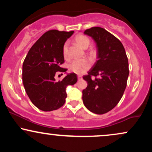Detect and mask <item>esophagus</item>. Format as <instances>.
<instances>
[{
  "instance_id": "1",
  "label": "esophagus",
  "mask_w": 152,
  "mask_h": 152,
  "mask_svg": "<svg viewBox=\"0 0 152 152\" xmlns=\"http://www.w3.org/2000/svg\"><path fill=\"white\" fill-rule=\"evenodd\" d=\"M82 78V76H80V75H78V80H81Z\"/></svg>"
}]
</instances>
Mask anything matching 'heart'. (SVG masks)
Wrapping results in <instances>:
<instances>
[{"instance_id":"1","label":"heart","mask_w":152,"mask_h":152,"mask_svg":"<svg viewBox=\"0 0 152 152\" xmlns=\"http://www.w3.org/2000/svg\"><path fill=\"white\" fill-rule=\"evenodd\" d=\"M76 42L83 48H87L90 44V40L84 35H78L75 38ZM63 54L64 58L68 57V43H64L63 47ZM91 61L88 58L77 59L72 61L69 65V69L71 71L76 74H82L89 69L91 67Z\"/></svg>"}]
</instances>
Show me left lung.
<instances>
[{
  "instance_id": "1",
  "label": "left lung",
  "mask_w": 152,
  "mask_h": 152,
  "mask_svg": "<svg viewBox=\"0 0 152 152\" xmlns=\"http://www.w3.org/2000/svg\"><path fill=\"white\" fill-rule=\"evenodd\" d=\"M84 34L96 43L98 60L83 76L88 86L82 91V99L90 111L104 114L114 109L123 96L129 74L128 58L121 41L103 28L92 27Z\"/></svg>"
}]
</instances>
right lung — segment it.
<instances>
[{"instance_id": "1", "label": "right lung", "mask_w": 152, "mask_h": 152, "mask_svg": "<svg viewBox=\"0 0 152 152\" xmlns=\"http://www.w3.org/2000/svg\"><path fill=\"white\" fill-rule=\"evenodd\" d=\"M74 31L50 30L33 45L23 64L22 78L26 92L38 109L51 111L64 106L66 87L77 81L74 73L68 74L61 81H56L57 72H66L63 47Z\"/></svg>"}]
</instances>
